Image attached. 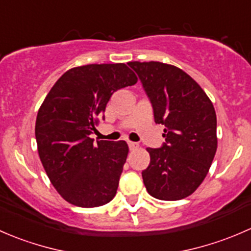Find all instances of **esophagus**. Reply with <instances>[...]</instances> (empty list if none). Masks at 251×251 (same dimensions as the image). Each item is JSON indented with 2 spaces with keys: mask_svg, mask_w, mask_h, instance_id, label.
<instances>
[{
  "mask_svg": "<svg viewBox=\"0 0 251 251\" xmlns=\"http://www.w3.org/2000/svg\"><path fill=\"white\" fill-rule=\"evenodd\" d=\"M138 143H136V142H128V148L131 149V151H133V149H137L138 148Z\"/></svg>",
  "mask_w": 251,
  "mask_h": 251,
  "instance_id": "esophagus-1",
  "label": "esophagus"
}]
</instances>
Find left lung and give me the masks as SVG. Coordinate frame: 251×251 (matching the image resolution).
I'll use <instances>...</instances> for the list:
<instances>
[{"instance_id": "left-lung-1", "label": "left lung", "mask_w": 251, "mask_h": 251, "mask_svg": "<svg viewBox=\"0 0 251 251\" xmlns=\"http://www.w3.org/2000/svg\"><path fill=\"white\" fill-rule=\"evenodd\" d=\"M140 77L154 111L165 125V143L147 148L144 186L160 201L191 196L206 177L217 149L216 113L203 88L187 73L160 62L127 63Z\"/></svg>"}]
</instances>
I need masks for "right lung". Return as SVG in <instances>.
Masks as SVG:
<instances>
[{
  "mask_svg": "<svg viewBox=\"0 0 251 251\" xmlns=\"http://www.w3.org/2000/svg\"><path fill=\"white\" fill-rule=\"evenodd\" d=\"M136 82L124 63L82 65L64 73L45 98L35 125L37 151L50 183L68 203L96 207L115 197L127 143L93 144L90 135L111 95Z\"/></svg>",
  "mask_w": 251,
  "mask_h": 251,
  "instance_id": "obj_1",
  "label": "right lung"
}]
</instances>
